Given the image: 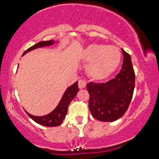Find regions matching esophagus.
Instances as JSON below:
<instances>
[{
  "instance_id": "34e87169",
  "label": "esophagus",
  "mask_w": 159,
  "mask_h": 159,
  "mask_svg": "<svg viewBox=\"0 0 159 159\" xmlns=\"http://www.w3.org/2000/svg\"><path fill=\"white\" fill-rule=\"evenodd\" d=\"M85 86H86V81H84V80L81 79L78 81V87L80 89H84Z\"/></svg>"
}]
</instances>
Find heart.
Wrapping results in <instances>:
<instances>
[{
  "label": "heart",
  "instance_id": "1",
  "mask_svg": "<svg viewBox=\"0 0 159 159\" xmlns=\"http://www.w3.org/2000/svg\"><path fill=\"white\" fill-rule=\"evenodd\" d=\"M83 59L88 62V73L95 79L109 76L119 66L121 54L117 47L92 44L83 52Z\"/></svg>",
  "mask_w": 159,
  "mask_h": 159
}]
</instances>
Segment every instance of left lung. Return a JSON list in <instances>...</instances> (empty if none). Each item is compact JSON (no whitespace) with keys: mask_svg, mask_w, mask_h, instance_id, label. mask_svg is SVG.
I'll return each instance as SVG.
<instances>
[{"mask_svg":"<svg viewBox=\"0 0 159 159\" xmlns=\"http://www.w3.org/2000/svg\"><path fill=\"white\" fill-rule=\"evenodd\" d=\"M123 63L115 78L106 83L89 82V107L95 118L101 121H114L128 110L135 88V72L131 56L121 48Z\"/></svg>","mask_w":159,"mask_h":159,"instance_id":"8db88e82","label":"left lung"}]
</instances>
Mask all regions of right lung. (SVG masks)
Listing matches in <instances>:
<instances>
[{
	"label": "right lung",
	"mask_w": 159,
	"mask_h": 159,
	"mask_svg": "<svg viewBox=\"0 0 159 159\" xmlns=\"http://www.w3.org/2000/svg\"><path fill=\"white\" fill-rule=\"evenodd\" d=\"M54 44L55 41L53 40H50V41H40V42L37 43L34 45H33L32 47L28 48L27 50H26L23 52V56L26 54V52H30L38 48H42L44 46L52 45ZM78 91H79V89H78V81H76L75 84H73L72 85L68 87L67 89L65 91L64 94H63L59 104L52 111L51 113L44 115V116H34V115H30L28 112H26V114L31 119H33L35 122L41 125L48 127L58 126L59 125H61L63 121L64 120L66 113H67L68 106L70 103V102L74 100V98L75 97Z\"/></svg>",
	"instance_id": "1"
}]
</instances>
